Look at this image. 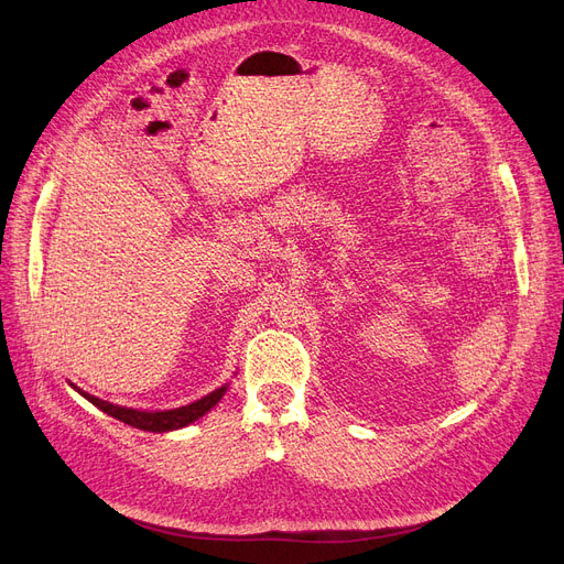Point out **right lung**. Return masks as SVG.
<instances>
[{"mask_svg": "<svg viewBox=\"0 0 564 564\" xmlns=\"http://www.w3.org/2000/svg\"><path fill=\"white\" fill-rule=\"evenodd\" d=\"M227 391V387H221L217 391H213L210 395L200 398L192 404H185V408H177V410H169V412H141V410H129V408H120V404H112L106 400H99L89 393H83L78 389V393L83 398H87L89 402L99 408L101 412H106L108 416L118 419L127 425L139 427V431H150V433H166V431H177V427H185L192 421H196L198 416H204L206 412H210L215 404L219 402V398Z\"/></svg>", "mask_w": 564, "mask_h": 564, "instance_id": "right-lung-1", "label": "right lung"}]
</instances>
